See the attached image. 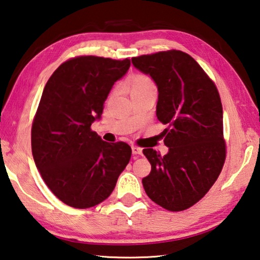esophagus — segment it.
<instances>
[{
  "mask_svg": "<svg viewBox=\"0 0 260 260\" xmlns=\"http://www.w3.org/2000/svg\"><path fill=\"white\" fill-rule=\"evenodd\" d=\"M132 152H133V154H142V149L139 148V146H132Z\"/></svg>",
  "mask_w": 260,
  "mask_h": 260,
  "instance_id": "esophagus-1",
  "label": "esophagus"
}]
</instances>
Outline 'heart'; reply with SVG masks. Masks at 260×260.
Wrapping results in <instances>:
<instances>
[{
    "label": "heart",
    "mask_w": 260,
    "mask_h": 260,
    "mask_svg": "<svg viewBox=\"0 0 260 260\" xmlns=\"http://www.w3.org/2000/svg\"><path fill=\"white\" fill-rule=\"evenodd\" d=\"M126 88L129 95H134L136 93L148 91V89H155V84L148 75L138 74L128 79Z\"/></svg>",
    "instance_id": "1"
}]
</instances>
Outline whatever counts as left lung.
Listing matches in <instances>:
<instances>
[{
  "label": "left lung",
  "instance_id": "left-lung-1",
  "mask_svg": "<svg viewBox=\"0 0 260 260\" xmlns=\"http://www.w3.org/2000/svg\"><path fill=\"white\" fill-rule=\"evenodd\" d=\"M134 67L158 86L157 117L168 153H143L151 172L142 179L151 200L169 211L196 205L214 185L224 166L223 107L215 83L185 52L169 50L132 58Z\"/></svg>",
  "mask_w": 260,
  "mask_h": 260
}]
</instances>
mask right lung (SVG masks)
<instances>
[{"instance_id": "1", "label": "right lung", "mask_w": 260, "mask_h": 260, "mask_svg": "<svg viewBox=\"0 0 260 260\" xmlns=\"http://www.w3.org/2000/svg\"><path fill=\"white\" fill-rule=\"evenodd\" d=\"M129 66V59L75 56L59 66L44 87L31 125L32 157L52 193L74 208L105 201L129 162L128 144L105 142L91 129L112 85Z\"/></svg>"}]
</instances>
